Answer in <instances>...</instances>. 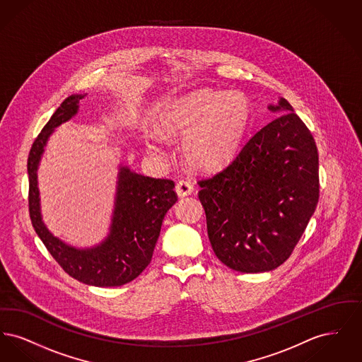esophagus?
<instances>
[{"label": "esophagus", "mask_w": 362, "mask_h": 362, "mask_svg": "<svg viewBox=\"0 0 362 362\" xmlns=\"http://www.w3.org/2000/svg\"><path fill=\"white\" fill-rule=\"evenodd\" d=\"M192 189H194V187H192V185L189 180L183 179V180H179L176 183V192H177L179 197H187L192 192Z\"/></svg>", "instance_id": "1"}]
</instances>
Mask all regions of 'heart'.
<instances>
[{"label": "heart", "mask_w": 362, "mask_h": 362, "mask_svg": "<svg viewBox=\"0 0 362 362\" xmlns=\"http://www.w3.org/2000/svg\"><path fill=\"white\" fill-rule=\"evenodd\" d=\"M250 119V104L240 90L199 89L165 104L158 117V133L187 137L183 152L192 165L214 171L238 153Z\"/></svg>", "instance_id": "b5f03b06"}]
</instances>
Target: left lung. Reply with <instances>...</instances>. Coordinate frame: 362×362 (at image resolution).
<instances>
[{
    "label": "left lung",
    "instance_id": "obj_1",
    "mask_svg": "<svg viewBox=\"0 0 362 362\" xmlns=\"http://www.w3.org/2000/svg\"><path fill=\"white\" fill-rule=\"evenodd\" d=\"M269 110L285 114L223 171L198 180L211 248L241 273L270 272L289 258L319 201V155L308 127L285 99Z\"/></svg>",
    "mask_w": 362,
    "mask_h": 362
}]
</instances>
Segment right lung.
Instances as JSON below:
<instances>
[{
    "label": "right lung",
    "mask_w": 362,
    "mask_h": 362,
    "mask_svg": "<svg viewBox=\"0 0 362 362\" xmlns=\"http://www.w3.org/2000/svg\"><path fill=\"white\" fill-rule=\"evenodd\" d=\"M86 95L66 98L39 136L28 155V209L35 232L52 258L74 279L93 286H121L137 278L151 263L165 213L177 201L171 179H155L121 167L110 235L92 248H74L52 236L42 221L36 171L54 129L69 121Z\"/></svg>",
    "instance_id": "1"
}]
</instances>
